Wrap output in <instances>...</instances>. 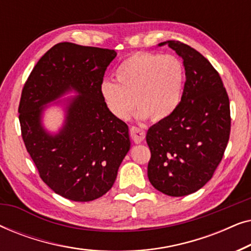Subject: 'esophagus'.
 <instances>
[{"mask_svg": "<svg viewBox=\"0 0 251 251\" xmlns=\"http://www.w3.org/2000/svg\"><path fill=\"white\" fill-rule=\"evenodd\" d=\"M145 130L142 129V128H138V126H131V129H130V136H131L132 140L137 144L142 143L144 139H145Z\"/></svg>", "mask_w": 251, "mask_h": 251, "instance_id": "34e87169", "label": "esophagus"}]
</instances>
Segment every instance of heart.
I'll return each instance as SVG.
<instances>
[{"label": "heart", "mask_w": 251, "mask_h": 251, "mask_svg": "<svg viewBox=\"0 0 251 251\" xmlns=\"http://www.w3.org/2000/svg\"><path fill=\"white\" fill-rule=\"evenodd\" d=\"M116 81L105 80L101 97L115 118L126 120L139 107L140 119H167L179 105L185 84L183 61L174 54L136 52L121 61Z\"/></svg>", "instance_id": "obj_1"}]
</instances>
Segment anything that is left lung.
Segmentation results:
<instances>
[{
  "label": "left lung",
  "mask_w": 251,
  "mask_h": 251,
  "mask_svg": "<svg viewBox=\"0 0 251 251\" xmlns=\"http://www.w3.org/2000/svg\"><path fill=\"white\" fill-rule=\"evenodd\" d=\"M183 59L186 81L180 102L167 119L151 126L147 176L170 197L194 193L211 179L231 132L229 99L219 73L204 56L179 41L166 46Z\"/></svg>",
  "instance_id": "1"
}]
</instances>
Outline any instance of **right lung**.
Wrapping results in <instances>:
<instances>
[{
    "mask_svg": "<svg viewBox=\"0 0 251 251\" xmlns=\"http://www.w3.org/2000/svg\"><path fill=\"white\" fill-rule=\"evenodd\" d=\"M114 50L61 42L37 61L24 84L19 122L26 150L54 193L87 202L107 193L130 149L128 126L109 112L100 85ZM75 88L67 123L57 136L40 126L43 104Z\"/></svg>",
    "mask_w": 251,
    "mask_h": 251,
    "instance_id": "right-lung-1",
    "label": "right lung"
}]
</instances>
